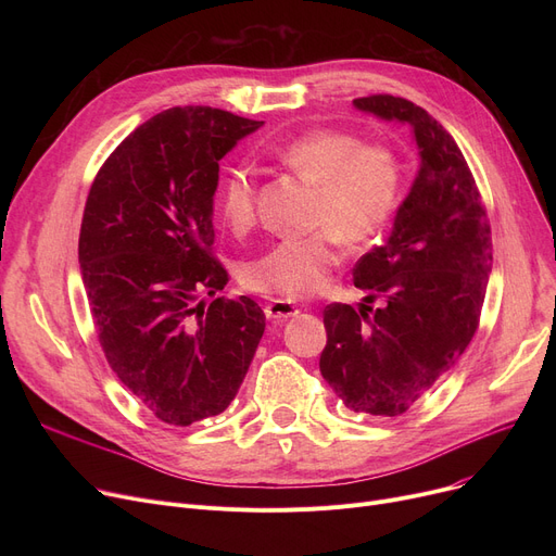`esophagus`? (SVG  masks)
Segmentation results:
<instances>
[{"mask_svg":"<svg viewBox=\"0 0 556 556\" xmlns=\"http://www.w3.org/2000/svg\"><path fill=\"white\" fill-rule=\"evenodd\" d=\"M298 313H300V308H298L293 302H288V300H273V302L266 306V315H268L270 319H275V323H283V319L295 317Z\"/></svg>","mask_w":556,"mask_h":556,"instance_id":"34e87169","label":"esophagus"}]
</instances>
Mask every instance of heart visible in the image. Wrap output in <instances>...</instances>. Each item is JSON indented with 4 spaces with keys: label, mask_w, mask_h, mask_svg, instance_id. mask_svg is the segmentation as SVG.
I'll use <instances>...</instances> for the list:
<instances>
[{
    "label": "heart",
    "mask_w": 556,
    "mask_h": 556,
    "mask_svg": "<svg viewBox=\"0 0 556 556\" xmlns=\"http://www.w3.org/2000/svg\"><path fill=\"white\" fill-rule=\"evenodd\" d=\"M268 153L298 178L315 187L304 239L268 248L243 266L245 288L266 295L302 300L317 293L338 263V241L358 248L388 225L403 185L399 155L386 143H363L336 128H311ZM218 207L233 231H245L256 218V175L250 166L229 168Z\"/></svg>",
    "instance_id": "obj_1"
}]
</instances>
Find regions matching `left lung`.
Here are the masks:
<instances>
[{
	"label": "left lung",
	"mask_w": 556,
	"mask_h": 556,
	"mask_svg": "<svg viewBox=\"0 0 556 556\" xmlns=\"http://www.w3.org/2000/svg\"><path fill=\"white\" fill-rule=\"evenodd\" d=\"M354 105L410 126L419 170L388 241L356 263L354 283L367 290L361 308H325L319 371L349 410L396 417L457 363L478 329L491 227L471 168L440 122L390 94Z\"/></svg>",
	"instance_id": "8db88e82"
}]
</instances>
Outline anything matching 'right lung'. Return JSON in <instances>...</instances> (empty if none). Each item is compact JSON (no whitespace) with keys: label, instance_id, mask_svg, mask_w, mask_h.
Returning <instances> with one entry per match:
<instances>
[{"label":"right lung","instance_id":"add662e5","mask_svg":"<svg viewBox=\"0 0 556 556\" xmlns=\"http://www.w3.org/2000/svg\"><path fill=\"white\" fill-rule=\"evenodd\" d=\"M263 122L207 105L170 108L105 160L85 202L78 263L103 354L168 426L220 415L266 329L261 306L216 298L218 162Z\"/></svg>","mask_w":556,"mask_h":556}]
</instances>
